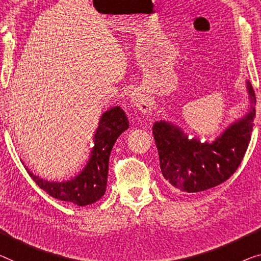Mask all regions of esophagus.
<instances>
[{
  "mask_svg": "<svg viewBox=\"0 0 261 261\" xmlns=\"http://www.w3.org/2000/svg\"><path fill=\"white\" fill-rule=\"evenodd\" d=\"M130 101L133 103V106L138 108L142 113H146V112L149 111V102H148L147 97L142 92L134 91L130 95Z\"/></svg>",
  "mask_w": 261,
  "mask_h": 261,
  "instance_id": "34e87169",
  "label": "esophagus"
}]
</instances>
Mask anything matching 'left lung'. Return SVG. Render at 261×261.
<instances>
[{
  "instance_id": "left-lung-1",
  "label": "left lung",
  "mask_w": 261,
  "mask_h": 261,
  "mask_svg": "<svg viewBox=\"0 0 261 261\" xmlns=\"http://www.w3.org/2000/svg\"><path fill=\"white\" fill-rule=\"evenodd\" d=\"M250 112L232 123L212 143L188 139L181 128L160 121L153 126V135L163 177L176 189L199 192L225 182L242 163L251 140L255 117V95L247 82Z\"/></svg>"
}]
</instances>
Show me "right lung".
Returning <instances> with one entry per match:
<instances>
[{
  "label": "right lung",
  "instance_id": "add662e5",
  "mask_svg": "<svg viewBox=\"0 0 261 261\" xmlns=\"http://www.w3.org/2000/svg\"><path fill=\"white\" fill-rule=\"evenodd\" d=\"M128 128V120L121 108L115 106L101 115L94 134V147L82 172L66 182H49L29 172L36 184L51 197L79 206L93 204L105 195L108 161L115 141Z\"/></svg>",
  "mask_w": 261,
  "mask_h": 261
}]
</instances>
